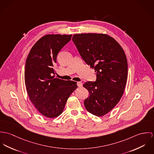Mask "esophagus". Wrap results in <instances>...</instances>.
Instances as JSON below:
<instances>
[{"label":"esophagus","mask_w":154,"mask_h":154,"mask_svg":"<svg viewBox=\"0 0 154 154\" xmlns=\"http://www.w3.org/2000/svg\"><path fill=\"white\" fill-rule=\"evenodd\" d=\"M77 86L79 87H82V85H83V84H82V82H77Z\"/></svg>","instance_id":"esophagus-1"}]
</instances>
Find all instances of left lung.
<instances>
[{
  "label": "left lung",
  "instance_id": "1",
  "mask_svg": "<svg viewBox=\"0 0 154 154\" xmlns=\"http://www.w3.org/2000/svg\"><path fill=\"white\" fill-rule=\"evenodd\" d=\"M72 40L97 77L96 82L83 85L89 93L84 102L85 109L95 116H104L115 107L124 93L128 77L125 53L119 44L107 34H74Z\"/></svg>",
  "mask_w": 154,
  "mask_h": 154
}]
</instances>
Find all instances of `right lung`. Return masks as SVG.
Segmentation results:
<instances>
[{
    "label": "right lung",
    "mask_w": 154,
    "mask_h": 154,
    "mask_svg": "<svg viewBox=\"0 0 154 154\" xmlns=\"http://www.w3.org/2000/svg\"><path fill=\"white\" fill-rule=\"evenodd\" d=\"M72 35L48 34L32 47L26 60L25 83L29 99L47 118L60 115L77 83L55 77L54 66L60 51L71 40Z\"/></svg>",
    "instance_id": "add662e5"
}]
</instances>
